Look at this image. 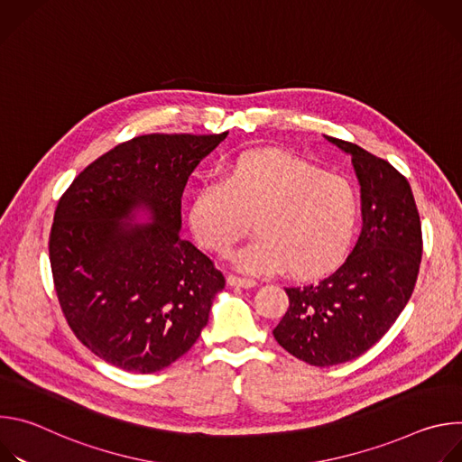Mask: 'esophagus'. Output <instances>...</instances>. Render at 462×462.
Masks as SVG:
<instances>
[{"instance_id":"34e87169","label":"esophagus","mask_w":462,"mask_h":462,"mask_svg":"<svg viewBox=\"0 0 462 462\" xmlns=\"http://www.w3.org/2000/svg\"><path fill=\"white\" fill-rule=\"evenodd\" d=\"M228 283L234 285V287H243V289H250V287H255L257 282L252 280V278H241V276H236V274H230L228 276Z\"/></svg>"}]
</instances>
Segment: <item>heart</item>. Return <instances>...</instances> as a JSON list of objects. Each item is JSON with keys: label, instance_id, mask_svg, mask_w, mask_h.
Here are the masks:
<instances>
[{"label": "heart", "instance_id": "b5f03b06", "mask_svg": "<svg viewBox=\"0 0 462 462\" xmlns=\"http://www.w3.org/2000/svg\"><path fill=\"white\" fill-rule=\"evenodd\" d=\"M362 216L356 184L292 153L255 150L236 157L221 179L195 189L188 223L205 248L226 255L255 219L259 237L234 255L252 274L287 271L312 280L349 254Z\"/></svg>", "mask_w": 462, "mask_h": 462}]
</instances>
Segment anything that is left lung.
<instances>
[{"mask_svg":"<svg viewBox=\"0 0 462 462\" xmlns=\"http://www.w3.org/2000/svg\"><path fill=\"white\" fill-rule=\"evenodd\" d=\"M351 153L362 189V234L342 265L318 283L285 287L289 309L274 338L318 367L369 351L410 301L422 257L420 217L408 179L364 148L327 137Z\"/></svg>","mask_w":462,"mask_h":462,"instance_id":"8db88e82","label":"left lung"}]
</instances>
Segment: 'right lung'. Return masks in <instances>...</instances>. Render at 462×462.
Masks as SVG:
<instances>
[{"label":"right lung","mask_w":462,"mask_h":462,"mask_svg":"<svg viewBox=\"0 0 462 462\" xmlns=\"http://www.w3.org/2000/svg\"><path fill=\"white\" fill-rule=\"evenodd\" d=\"M228 134L125 141L77 175L49 236L54 291L75 337L129 373H155L199 338L225 276L180 236L188 177ZM139 206L154 223L122 224Z\"/></svg>","instance_id":"add662e5"}]
</instances>
